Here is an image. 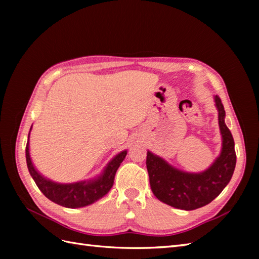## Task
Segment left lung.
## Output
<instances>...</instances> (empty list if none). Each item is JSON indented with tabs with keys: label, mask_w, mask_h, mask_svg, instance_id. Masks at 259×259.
I'll return each mask as SVG.
<instances>
[{
	"label": "left lung",
	"mask_w": 259,
	"mask_h": 259,
	"mask_svg": "<svg viewBox=\"0 0 259 259\" xmlns=\"http://www.w3.org/2000/svg\"><path fill=\"white\" fill-rule=\"evenodd\" d=\"M218 109V122L223 138L219 157L207 170L199 174L181 171L162 158L147 152V170L150 187L159 200L167 205L194 210L208 205L224 190L233 177L236 166L235 142L225 123V109L221 98L214 97Z\"/></svg>",
	"instance_id": "left-lung-1"
}]
</instances>
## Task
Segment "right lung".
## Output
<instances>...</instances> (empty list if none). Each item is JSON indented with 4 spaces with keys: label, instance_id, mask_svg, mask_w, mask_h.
Segmentation results:
<instances>
[{
    "label": "right lung",
    "instance_id": "add662e5",
    "mask_svg": "<svg viewBox=\"0 0 259 259\" xmlns=\"http://www.w3.org/2000/svg\"><path fill=\"white\" fill-rule=\"evenodd\" d=\"M32 128V126H31ZM30 137V133H29ZM126 156V150L118 153L108 166L104 168L101 176L97 179L89 181H80L74 184H58L49 180L37 172L33 166L29 151V140L25 148L26 164L33 180L35 181L38 189L42 191L48 199L67 208H80L91 205L107 195L111 189L114 181L115 172Z\"/></svg>",
    "mask_w": 259,
    "mask_h": 259
}]
</instances>
